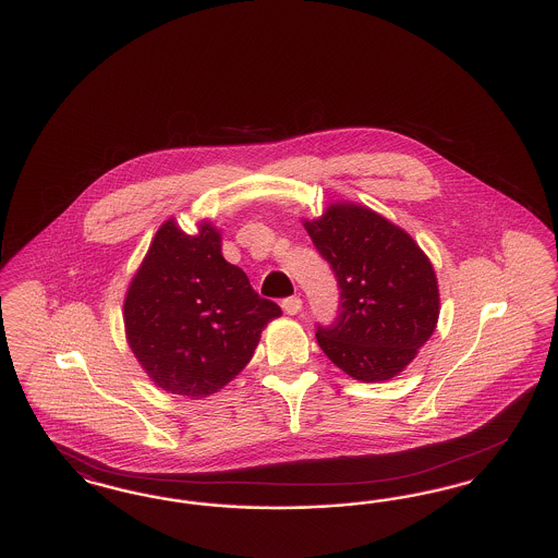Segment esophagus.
<instances>
[{"label":"esophagus","mask_w":558,"mask_h":558,"mask_svg":"<svg viewBox=\"0 0 558 558\" xmlns=\"http://www.w3.org/2000/svg\"><path fill=\"white\" fill-rule=\"evenodd\" d=\"M301 307H303V301H301L299 296H289V299L282 301V310H284V314H289V316H296V314L301 312Z\"/></svg>","instance_id":"obj_1"}]
</instances>
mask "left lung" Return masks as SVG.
Instances as JSON below:
<instances>
[{"label": "left lung", "instance_id": "obj_1", "mask_svg": "<svg viewBox=\"0 0 558 558\" xmlns=\"http://www.w3.org/2000/svg\"><path fill=\"white\" fill-rule=\"evenodd\" d=\"M305 230L341 291L339 316L318 326V345L355 380L393 378L437 326L439 289L428 257L396 223L351 203L330 205Z\"/></svg>", "mask_w": 558, "mask_h": 558}]
</instances>
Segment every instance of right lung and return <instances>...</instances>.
<instances>
[{
    "label": "right lung",
    "mask_w": 558,
    "mask_h": 558,
    "mask_svg": "<svg viewBox=\"0 0 558 558\" xmlns=\"http://www.w3.org/2000/svg\"><path fill=\"white\" fill-rule=\"evenodd\" d=\"M280 314L223 259L211 223L190 236L175 219L160 226L123 305L128 343L142 368L160 389L192 399L236 378L267 322Z\"/></svg>",
    "instance_id": "obj_1"
}]
</instances>
